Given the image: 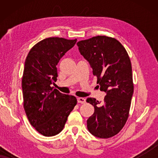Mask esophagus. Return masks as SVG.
I'll return each mask as SVG.
<instances>
[{"label": "esophagus", "instance_id": "34e87169", "mask_svg": "<svg viewBox=\"0 0 158 158\" xmlns=\"http://www.w3.org/2000/svg\"><path fill=\"white\" fill-rule=\"evenodd\" d=\"M77 103H85V98H81V97H80V98H77Z\"/></svg>", "mask_w": 158, "mask_h": 158}]
</instances>
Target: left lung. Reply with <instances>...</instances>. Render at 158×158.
<instances>
[{
  "label": "left lung",
  "mask_w": 158,
  "mask_h": 158,
  "mask_svg": "<svg viewBox=\"0 0 158 158\" xmlns=\"http://www.w3.org/2000/svg\"><path fill=\"white\" fill-rule=\"evenodd\" d=\"M77 45L81 55L89 62L100 90L106 94L103 102L94 98L86 100L95 109L87 120V128L95 137H114L126 124L134 92L128 53L118 40L106 36L81 40Z\"/></svg>",
  "instance_id": "left-lung-1"
}]
</instances>
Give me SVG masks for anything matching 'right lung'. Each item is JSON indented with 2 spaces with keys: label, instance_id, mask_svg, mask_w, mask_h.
I'll return each mask as SVG.
<instances>
[{
  "label": "right lung",
  "instance_id": "right-lung-1",
  "mask_svg": "<svg viewBox=\"0 0 158 158\" xmlns=\"http://www.w3.org/2000/svg\"><path fill=\"white\" fill-rule=\"evenodd\" d=\"M77 40L46 38L30 49L22 77L23 108L31 126L45 137L63 129L77 99L61 94L52 85L57 81L59 60L75 44Z\"/></svg>",
  "mask_w": 158,
  "mask_h": 158
}]
</instances>
